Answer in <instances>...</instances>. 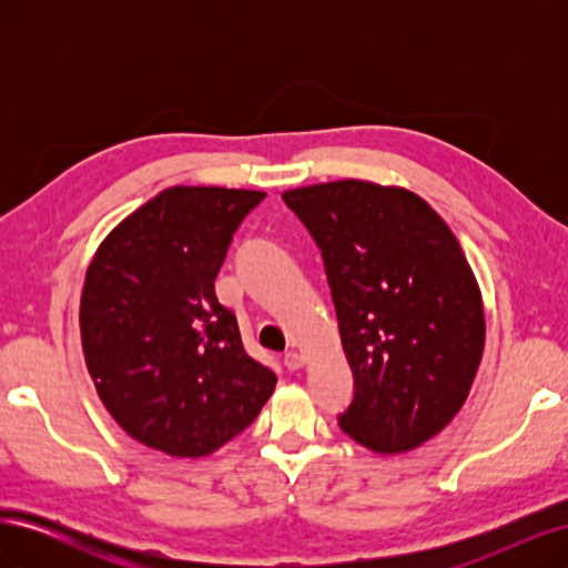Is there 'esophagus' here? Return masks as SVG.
I'll return each instance as SVG.
<instances>
[{
	"mask_svg": "<svg viewBox=\"0 0 568 568\" xmlns=\"http://www.w3.org/2000/svg\"><path fill=\"white\" fill-rule=\"evenodd\" d=\"M284 367H286L288 372L301 369V367H303V355L296 353V351H286V353H284Z\"/></svg>",
	"mask_w": 568,
	"mask_h": 568,
	"instance_id": "1",
	"label": "esophagus"
}]
</instances>
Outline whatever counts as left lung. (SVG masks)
<instances>
[{"label":"left lung","instance_id":"obj_1","mask_svg":"<svg viewBox=\"0 0 568 568\" xmlns=\"http://www.w3.org/2000/svg\"><path fill=\"white\" fill-rule=\"evenodd\" d=\"M282 199L322 253L353 369L338 426L374 453L417 448L457 415L484 355V303L459 242L407 189L341 180Z\"/></svg>","mask_w":568,"mask_h":568}]
</instances>
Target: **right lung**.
<instances>
[{
  "label": "right lung",
  "instance_id": "right-lung-1",
  "mask_svg": "<svg viewBox=\"0 0 568 568\" xmlns=\"http://www.w3.org/2000/svg\"><path fill=\"white\" fill-rule=\"evenodd\" d=\"M263 199L170 186L120 222L88 267L84 363L113 419L149 448L209 455L244 432L277 384L215 296L234 232Z\"/></svg>",
  "mask_w": 568,
  "mask_h": 568
}]
</instances>
